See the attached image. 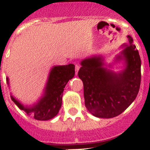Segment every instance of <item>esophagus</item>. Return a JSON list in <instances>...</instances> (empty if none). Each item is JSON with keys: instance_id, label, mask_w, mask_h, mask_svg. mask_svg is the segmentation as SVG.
I'll return each mask as SVG.
<instances>
[{"instance_id": "1", "label": "esophagus", "mask_w": 150, "mask_h": 150, "mask_svg": "<svg viewBox=\"0 0 150 150\" xmlns=\"http://www.w3.org/2000/svg\"><path fill=\"white\" fill-rule=\"evenodd\" d=\"M79 69H80V66L79 65H78V64H76V65H75V74H78V70H79Z\"/></svg>"}]
</instances>
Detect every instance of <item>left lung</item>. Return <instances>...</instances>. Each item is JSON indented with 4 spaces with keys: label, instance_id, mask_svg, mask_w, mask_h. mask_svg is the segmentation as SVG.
<instances>
[{
    "label": "left lung",
    "instance_id": "8db88e82",
    "mask_svg": "<svg viewBox=\"0 0 150 150\" xmlns=\"http://www.w3.org/2000/svg\"><path fill=\"white\" fill-rule=\"evenodd\" d=\"M129 44L117 54L114 63L104 64L103 57H92L81 62L78 77L83 83L85 105L93 116L112 118L120 115L135 100L141 83V59L133 38L127 36ZM123 61L118 72L110 69ZM106 67L104 68L103 66ZM108 68H107V67Z\"/></svg>",
    "mask_w": 150,
    "mask_h": 150
}]
</instances>
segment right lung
Instances as JSON below:
<instances>
[{
	"label": "right lung",
	"mask_w": 150,
	"mask_h": 150,
	"mask_svg": "<svg viewBox=\"0 0 150 150\" xmlns=\"http://www.w3.org/2000/svg\"><path fill=\"white\" fill-rule=\"evenodd\" d=\"M74 75L75 65L73 64L54 66L48 74L43 95L37 102L30 106L24 105L20 101L11 95V100L20 110L35 120H51L58 114L62 106L64 88ZM6 81L9 86L8 78H6Z\"/></svg>",
	"instance_id": "right-lung-1"
}]
</instances>
